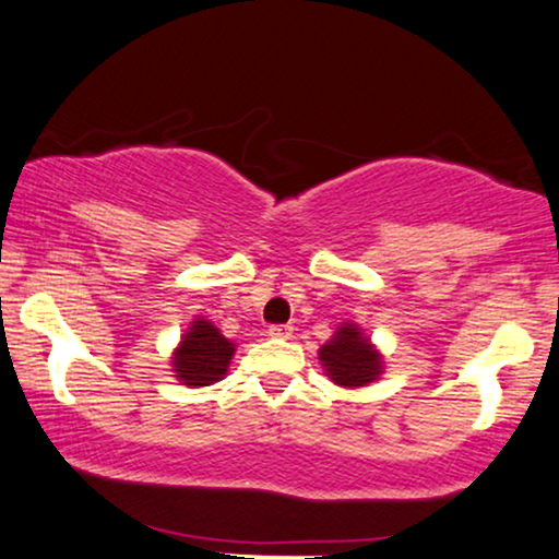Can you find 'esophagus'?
Wrapping results in <instances>:
<instances>
[{
    "label": "esophagus",
    "instance_id": "1",
    "mask_svg": "<svg viewBox=\"0 0 559 559\" xmlns=\"http://www.w3.org/2000/svg\"><path fill=\"white\" fill-rule=\"evenodd\" d=\"M269 336H273V340H290V336H294V326L276 324V326L269 329Z\"/></svg>",
    "mask_w": 559,
    "mask_h": 559
}]
</instances>
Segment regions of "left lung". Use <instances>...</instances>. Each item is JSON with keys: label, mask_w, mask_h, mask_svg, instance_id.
Here are the masks:
<instances>
[{"label": "left lung", "mask_w": 559, "mask_h": 559, "mask_svg": "<svg viewBox=\"0 0 559 559\" xmlns=\"http://www.w3.org/2000/svg\"><path fill=\"white\" fill-rule=\"evenodd\" d=\"M329 380L342 388H365L382 374V355L357 324H342L319 349Z\"/></svg>", "instance_id": "obj_1"}]
</instances>
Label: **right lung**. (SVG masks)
<instances>
[{"label": "right lung", "mask_w": 559, "mask_h": 559, "mask_svg": "<svg viewBox=\"0 0 559 559\" xmlns=\"http://www.w3.org/2000/svg\"><path fill=\"white\" fill-rule=\"evenodd\" d=\"M235 344L219 334V329L207 319H194L187 329L182 342L171 355L175 377L190 388H207L227 374Z\"/></svg>", "instance_id": "1"}]
</instances>
